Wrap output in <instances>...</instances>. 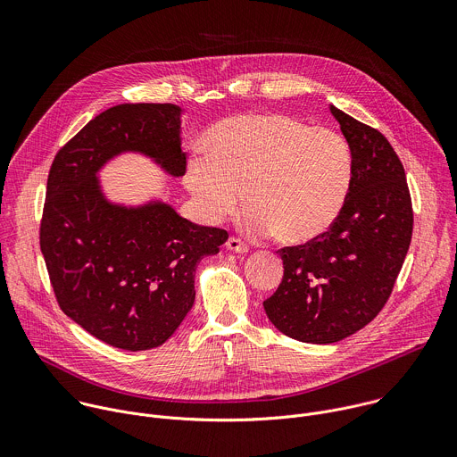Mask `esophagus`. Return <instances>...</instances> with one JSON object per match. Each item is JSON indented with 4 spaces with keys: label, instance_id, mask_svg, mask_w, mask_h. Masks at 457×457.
<instances>
[{
    "label": "esophagus",
    "instance_id": "34e87169",
    "mask_svg": "<svg viewBox=\"0 0 457 457\" xmlns=\"http://www.w3.org/2000/svg\"><path fill=\"white\" fill-rule=\"evenodd\" d=\"M226 247L229 249V251H235V253H247V244L245 242H242L240 238H237V237H229L228 238V242H226Z\"/></svg>",
    "mask_w": 457,
    "mask_h": 457
}]
</instances>
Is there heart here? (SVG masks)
Masks as SVG:
<instances>
[{
    "label": "heart",
    "instance_id": "heart-1",
    "mask_svg": "<svg viewBox=\"0 0 457 457\" xmlns=\"http://www.w3.org/2000/svg\"><path fill=\"white\" fill-rule=\"evenodd\" d=\"M195 154L186 186L203 213L224 220L240 210L247 226L284 244H303L342 215L353 184V150L333 128L289 113H244L219 122Z\"/></svg>",
    "mask_w": 457,
    "mask_h": 457
}]
</instances>
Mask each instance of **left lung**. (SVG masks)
Instances as JSON below:
<instances>
[{"instance_id": "obj_1", "label": "left lung", "mask_w": 457, "mask_h": 457, "mask_svg": "<svg viewBox=\"0 0 457 457\" xmlns=\"http://www.w3.org/2000/svg\"><path fill=\"white\" fill-rule=\"evenodd\" d=\"M351 145L354 171L345 208L320 237L282 247L284 278L264 302L268 318L305 344L340 342L376 318L393 293L412 238V201L395 148L331 106Z\"/></svg>"}]
</instances>
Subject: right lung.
<instances>
[{"label":"right lung","mask_w":457,"mask_h":457,"mask_svg":"<svg viewBox=\"0 0 457 457\" xmlns=\"http://www.w3.org/2000/svg\"><path fill=\"white\" fill-rule=\"evenodd\" d=\"M177 104H117L96 115L50 166L39 245L61 311L97 340L162 345L195 302V270L228 231L193 224L164 203L112 204L97 171L122 152L186 173Z\"/></svg>","instance_id":"right-lung-1"}]
</instances>
